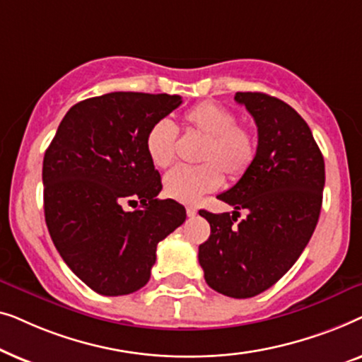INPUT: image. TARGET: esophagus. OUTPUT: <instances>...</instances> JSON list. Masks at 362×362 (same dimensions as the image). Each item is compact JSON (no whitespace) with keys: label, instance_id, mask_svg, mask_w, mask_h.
<instances>
[{"label":"esophagus","instance_id":"34e87169","mask_svg":"<svg viewBox=\"0 0 362 362\" xmlns=\"http://www.w3.org/2000/svg\"><path fill=\"white\" fill-rule=\"evenodd\" d=\"M186 214H187V217H194L197 214V209L194 206H187L186 207Z\"/></svg>","mask_w":362,"mask_h":362}]
</instances>
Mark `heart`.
Instances as JSON below:
<instances>
[{
    "instance_id": "1",
    "label": "heart",
    "mask_w": 362,
    "mask_h": 362,
    "mask_svg": "<svg viewBox=\"0 0 362 362\" xmlns=\"http://www.w3.org/2000/svg\"><path fill=\"white\" fill-rule=\"evenodd\" d=\"M229 108L214 102H202L181 118L187 133L202 136L197 153L199 166H177L165 176V192L180 202H196L201 196L221 186L222 171L237 180L249 170L257 156V136L249 127L235 123ZM146 153L156 168L175 161L176 130L170 122L160 120L146 133Z\"/></svg>"
}]
</instances>
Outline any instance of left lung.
<instances>
[{
	"label": "left lung",
	"instance_id": "8db88e82",
	"mask_svg": "<svg viewBox=\"0 0 362 362\" xmlns=\"http://www.w3.org/2000/svg\"><path fill=\"white\" fill-rule=\"evenodd\" d=\"M234 98L255 120L257 156L240 180L217 196L234 206L232 216L199 211L211 235L197 257L212 290L252 298L291 269L313 235L325 160L310 127L288 103L262 92H237ZM239 209L250 214L237 223Z\"/></svg>",
	"mask_w": 362,
	"mask_h": 362
}]
</instances>
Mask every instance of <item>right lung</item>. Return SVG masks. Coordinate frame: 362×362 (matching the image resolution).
I'll use <instances>...</instances> for the list:
<instances>
[{
	"instance_id": "obj_1",
	"label": "right lung",
	"mask_w": 362,
	"mask_h": 362,
	"mask_svg": "<svg viewBox=\"0 0 362 362\" xmlns=\"http://www.w3.org/2000/svg\"><path fill=\"white\" fill-rule=\"evenodd\" d=\"M182 103L180 95L112 92L74 105L42 163L44 216L62 260L105 296L150 280L156 245L186 221L175 199H158L161 177L146 133ZM141 201L125 211L123 202Z\"/></svg>"
}]
</instances>
